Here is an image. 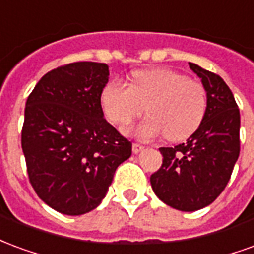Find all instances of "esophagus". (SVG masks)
Returning a JSON list of instances; mask_svg holds the SVG:
<instances>
[{
  "label": "esophagus",
  "instance_id": "esophagus-1",
  "mask_svg": "<svg viewBox=\"0 0 254 254\" xmlns=\"http://www.w3.org/2000/svg\"><path fill=\"white\" fill-rule=\"evenodd\" d=\"M144 145H141V144H138V143H133L132 145V149H133V152L134 154H138V152H141V151H144Z\"/></svg>",
  "mask_w": 254,
  "mask_h": 254
}]
</instances>
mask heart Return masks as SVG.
<instances>
[{
	"label": "heart",
	"instance_id": "1",
	"mask_svg": "<svg viewBox=\"0 0 254 254\" xmlns=\"http://www.w3.org/2000/svg\"><path fill=\"white\" fill-rule=\"evenodd\" d=\"M100 106L113 124L127 125L144 113L148 117L133 127L141 138L163 136L181 141L196 132L207 111V91L200 81L171 69H145L132 74V84L111 80L100 92Z\"/></svg>",
	"mask_w": 254,
	"mask_h": 254
}]
</instances>
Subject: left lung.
Segmentation results:
<instances>
[{"label": "left lung", "mask_w": 254, "mask_h": 254, "mask_svg": "<svg viewBox=\"0 0 254 254\" xmlns=\"http://www.w3.org/2000/svg\"><path fill=\"white\" fill-rule=\"evenodd\" d=\"M207 91L201 125L176 147L159 148L163 163L151 176L155 194L170 207L191 212L207 207L223 191L240 156L241 117L223 78L189 63Z\"/></svg>", "instance_id": "obj_1"}]
</instances>
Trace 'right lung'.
<instances>
[{
  "label": "right lung",
  "mask_w": 254,
  "mask_h": 254,
  "mask_svg": "<svg viewBox=\"0 0 254 254\" xmlns=\"http://www.w3.org/2000/svg\"><path fill=\"white\" fill-rule=\"evenodd\" d=\"M109 66L73 63L38 81L27 99L21 148L28 178L49 207L83 215L100 204L132 143L103 118Z\"/></svg>",
  "instance_id": "right-lung-1"
}]
</instances>
